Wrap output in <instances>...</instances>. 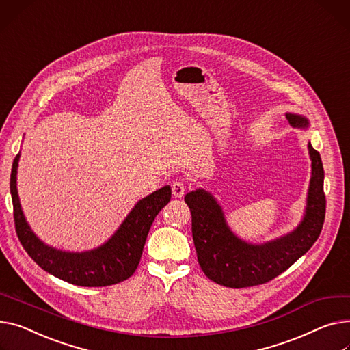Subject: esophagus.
Instances as JSON below:
<instances>
[{"label": "esophagus", "instance_id": "34e87169", "mask_svg": "<svg viewBox=\"0 0 350 350\" xmlns=\"http://www.w3.org/2000/svg\"><path fill=\"white\" fill-rule=\"evenodd\" d=\"M172 191L176 198H181L185 194V185L183 184V181H174L172 184Z\"/></svg>", "mask_w": 350, "mask_h": 350}]
</instances>
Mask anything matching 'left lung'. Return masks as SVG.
<instances>
[{
	"label": "left lung",
	"instance_id": "1",
	"mask_svg": "<svg viewBox=\"0 0 350 350\" xmlns=\"http://www.w3.org/2000/svg\"><path fill=\"white\" fill-rule=\"evenodd\" d=\"M293 128L308 129L304 115L286 112ZM311 178L304 215L288 234L265 243H250L234 234L226 222L217 198L204 189L185 194L184 201L191 211L193 241L198 263L209 280L217 284L242 288L267 283L286 271L318 239L325 219L323 167L319 153L308 142Z\"/></svg>",
	"mask_w": 350,
	"mask_h": 350
}]
</instances>
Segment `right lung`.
<instances>
[{
  "instance_id": "obj_1",
  "label": "right lung",
  "mask_w": 350,
  "mask_h": 350,
  "mask_svg": "<svg viewBox=\"0 0 350 350\" xmlns=\"http://www.w3.org/2000/svg\"><path fill=\"white\" fill-rule=\"evenodd\" d=\"M19 157L21 153L14 159L10 181L14 219L16 235L33 262L60 280L83 287L112 286L129 278L141 260L156 215L170 201V185L139 200L113 235L103 245L84 252H67L40 241L23 215L16 189Z\"/></svg>"
}]
</instances>
